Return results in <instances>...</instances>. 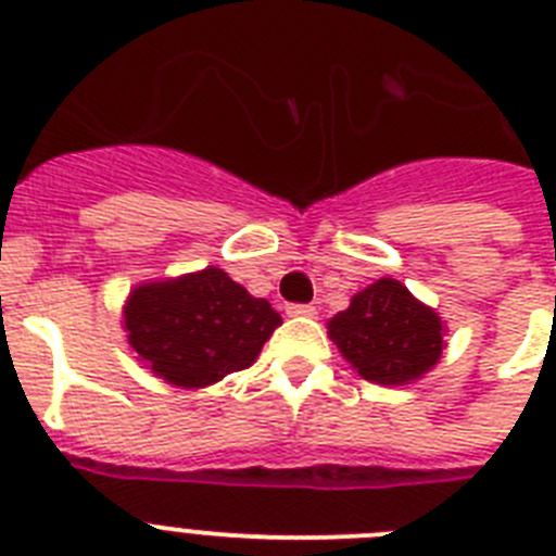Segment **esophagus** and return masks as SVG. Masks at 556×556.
Listing matches in <instances>:
<instances>
[{
    "label": "esophagus",
    "mask_w": 556,
    "mask_h": 556,
    "mask_svg": "<svg viewBox=\"0 0 556 556\" xmlns=\"http://www.w3.org/2000/svg\"><path fill=\"white\" fill-rule=\"evenodd\" d=\"M287 314L289 317H314L317 308L312 303H292V306H287Z\"/></svg>",
    "instance_id": "1"
}]
</instances>
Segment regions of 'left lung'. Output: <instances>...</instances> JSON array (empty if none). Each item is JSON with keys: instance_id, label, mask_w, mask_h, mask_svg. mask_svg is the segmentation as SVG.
Listing matches in <instances>:
<instances>
[{"instance_id": "obj_1", "label": "left lung", "mask_w": 556, "mask_h": 556, "mask_svg": "<svg viewBox=\"0 0 556 556\" xmlns=\"http://www.w3.org/2000/svg\"><path fill=\"white\" fill-rule=\"evenodd\" d=\"M445 320L395 278H378L328 320L348 365L372 384L404 387L431 372L445 351Z\"/></svg>"}]
</instances>
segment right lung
Instances as JSON below:
<instances>
[{
  "mask_svg": "<svg viewBox=\"0 0 556 556\" xmlns=\"http://www.w3.org/2000/svg\"><path fill=\"white\" fill-rule=\"evenodd\" d=\"M281 314L219 267L132 287L122 306L127 345L155 378L203 390L250 367Z\"/></svg>",
  "mask_w": 556,
  "mask_h": 556,
  "instance_id": "obj_1",
  "label": "right lung"
}]
</instances>
